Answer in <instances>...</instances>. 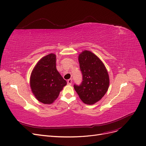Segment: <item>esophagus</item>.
<instances>
[{"label":"esophagus","instance_id":"obj_1","mask_svg":"<svg viewBox=\"0 0 146 146\" xmlns=\"http://www.w3.org/2000/svg\"><path fill=\"white\" fill-rule=\"evenodd\" d=\"M72 79H69V80H68V81H67V83H68V85H71L72 84Z\"/></svg>","mask_w":146,"mask_h":146}]
</instances>
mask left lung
Here are the masks:
<instances>
[{
    "label": "left lung",
    "instance_id": "8db88e82",
    "mask_svg": "<svg viewBox=\"0 0 146 146\" xmlns=\"http://www.w3.org/2000/svg\"><path fill=\"white\" fill-rule=\"evenodd\" d=\"M80 68L83 74V82L74 89L84 104H95L107 93L110 78L106 67L96 54L84 50L78 55Z\"/></svg>",
    "mask_w": 146,
    "mask_h": 146
}]
</instances>
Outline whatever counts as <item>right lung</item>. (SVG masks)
Listing matches in <instances>:
<instances>
[{
  "label": "right lung",
  "instance_id": "right-lung-1",
  "mask_svg": "<svg viewBox=\"0 0 146 146\" xmlns=\"http://www.w3.org/2000/svg\"><path fill=\"white\" fill-rule=\"evenodd\" d=\"M67 84L56 68V55L50 53L42 57L31 72L30 86L36 100L44 104L53 103Z\"/></svg>",
  "mask_w": 146,
  "mask_h": 146
}]
</instances>
